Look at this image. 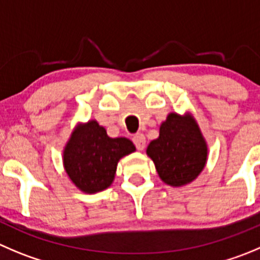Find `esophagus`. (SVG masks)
<instances>
[{
	"label": "esophagus",
	"mask_w": 260,
	"mask_h": 260,
	"mask_svg": "<svg viewBox=\"0 0 260 260\" xmlns=\"http://www.w3.org/2000/svg\"><path fill=\"white\" fill-rule=\"evenodd\" d=\"M133 142H134L135 147L138 150H143L145 148V137L143 134H137L133 138Z\"/></svg>",
	"instance_id": "1"
}]
</instances>
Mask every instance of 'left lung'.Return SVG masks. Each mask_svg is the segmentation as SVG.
I'll list each match as a JSON object with an SVG mask.
<instances>
[{
    "instance_id": "obj_1",
    "label": "left lung",
    "mask_w": 260,
    "mask_h": 260,
    "mask_svg": "<svg viewBox=\"0 0 260 260\" xmlns=\"http://www.w3.org/2000/svg\"><path fill=\"white\" fill-rule=\"evenodd\" d=\"M147 154L154 162L165 184L182 186L190 184L203 171L208 148L191 115L171 112L160 123L159 137L148 145Z\"/></svg>"
}]
</instances>
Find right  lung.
<instances>
[{"mask_svg": "<svg viewBox=\"0 0 260 260\" xmlns=\"http://www.w3.org/2000/svg\"><path fill=\"white\" fill-rule=\"evenodd\" d=\"M135 152L126 138H110L95 120L78 125L63 149V167L71 181L83 192L94 194L113 182L117 163Z\"/></svg>", "mask_w": 260, "mask_h": 260, "instance_id": "obj_1", "label": "right lung"}]
</instances>
